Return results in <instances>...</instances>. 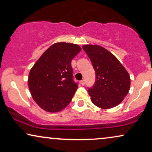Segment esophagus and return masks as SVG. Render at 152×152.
Instances as JSON below:
<instances>
[{"mask_svg":"<svg viewBox=\"0 0 152 152\" xmlns=\"http://www.w3.org/2000/svg\"><path fill=\"white\" fill-rule=\"evenodd\" d=\"M80 84H81V85H82V86H84V84H85L84 80H82V81H81V82H80Z\"/></svg>","mask_w":152,"mask_h":152,"instance_id":"obj_1","label":"esophagus"}]
</instances>
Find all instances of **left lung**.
Wrapping results in <instances>:
<instances>
[{"instance_id":"1","label":"left lung","mask_w":152,"mask_h":152,"mask_svg":"<svg viewBox=\"0 0 152 152\" xmlns=\"http://www.w3.org/2000/svg\"><path fill=\"white\" fill-rule=\"evenodd\" d=\"M82 48L90 58L96 80L88 90L91 100L97 107L109 109L123 101L130 88V76L111 53L98 45H84Z\"/></svg>"}]
</instances>
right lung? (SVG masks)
<instances>
[{
  "label": "right lung",
  "instance_id": "1",
  "mask_svg": "<svg viewBox=\"0 0 152 152\" xmlns=\"http://www.w3.org/2000/svg\"><path fill=\"white\" fill-rule=\"evenodd\" d=\"M81 50L77 44L56 43L31 68L29 89L35 102L44 111L56 113L69 104L78 88L72 80L71 61Z\"/></svg>",
  "mask_w": 152,
  "mask_h": 152
}]
</instances>
